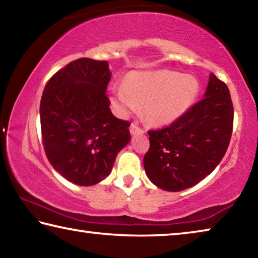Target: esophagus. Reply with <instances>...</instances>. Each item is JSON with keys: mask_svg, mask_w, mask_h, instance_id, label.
<instances>
[{"mask_svg": "<svg viewBox=\"0 0 258 258\" xmlns=\"http://www.w3.org/2000/svg\"><path fill=\"white\" fill-rule=\"evenodd\" d=\"M130 132H131V134H132V135H135V134H138V133H142L143 131H142V128H140L139 126H137V124H131Z\"/></svg>", "mask_w": 258, "mask_h": 258, "instance_id": "1", "label": "esophagus"}]
</instances>
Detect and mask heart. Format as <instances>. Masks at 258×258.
<instances>
[{
  "instance_id": "obj_1",
  "label": "heart",
  "mask_w": 258,
  "mask_h": 258,
  "mask_svg": "<svg viewBox=\"0 0 258 258\" xmlns=\"http://www.w3.org/2000/svg\"><path fill=\"white\" fill-rule=\"evenodd\" d=\"M199 91L197 78L180 72H133L124 78L123 87H112L109 101L120 117L142 106V116L148 123L166 126L194 106Z\"/></svg>"
}]
</instances>
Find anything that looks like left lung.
I'll return each instance as SVG.
<instances>
[{"mask_svg": "<svg viewBox=\"0 0 258 258\" xmlns=\"http://www.w3.org/2000/svg\"><path fill=\"white\" fill-rule=\"evenodd\" d=\"M232 126L230 91L211 74L204 99L167 127L148 132L150 148L143 158L147 176L165 191L196 185L224 157Z\"/></svg>", "mask_w": 258, "mask_h": 258, "instance_id": "left-lung-1", "label": "left lung"}]
</instances>
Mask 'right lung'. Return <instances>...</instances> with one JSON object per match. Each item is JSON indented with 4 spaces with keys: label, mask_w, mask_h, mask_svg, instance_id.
Segmentation results:
<instances>
[{
    "label": "right lung",
    "mask_w": 258,
    "mask_h": 258,
    "mask_svg": "<svg viewBox=\"0 0 258 258\" xmlns=\"http://www.w3.org/2000/svg\"><path fill=\"white\" fill-rule=\"evenodd\" d=\"M108 61L81 58L50 78L40 106L43 146L56 172L90 186L111 173L131 140L128 121L116 118L106 94Z\"/></svg>",
    "instance_id": "add662e5"
}]
</instances>
